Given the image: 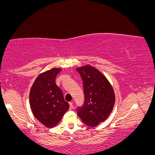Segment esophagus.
Masks as SVG:
<instances>
[{
    "mask_svg": "<svg viewBox=\"0 0 155 155\" xmlns=\"http://www.w3.org/2000/svg\"><path fill=\"white\" fill-rule=\"evenodd\" d=\"M69 104H70V109H73V102H70L69 103Z\"/></svg>",
    "mask_w": 155,
    "mask_h": 155,
    "instance_id": "34e87169",
    "label": "esophagus"
}]
</instances>
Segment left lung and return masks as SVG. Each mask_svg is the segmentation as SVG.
Wrapping results in <instances>:
<instances>
[{"label": "left lung", "instance_id": "8db88e82", "mask_svg": "<svg viewBox=\"0 0 155 155\" xmlns=\"http://www.w3.org/2000/svg\"><path fill=\"white\" fill-rule=\"evenodd\" d=\"M83 81L84 102L78 108L82 122L94 127L104 121L115 104V94L107 78L95 68L87 65L76 68Z\"/></svg>", "mask_w": 155, "mask_h": 155}]
</instances>
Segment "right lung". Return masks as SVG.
I'll list each match as a JSON object with an SVG mask.
<instances>
[{
	"mask_svg": "<svg viewBox=\"0 0 155 155\" xmlns=\"http://www.w3.org/2000/svg\"><path fill=\"white\" fill-rule=\"evenodd\" d=\"M61 71L55 68L40 74L29 92V104L34 116L49 128L56 126L69 109V104L55 82Z\"/></svg>",
	"mask_w": 155,
	"mask_h": 155,
	"instance_id": "1",
	"label": "right lung"
}]
</instances>
